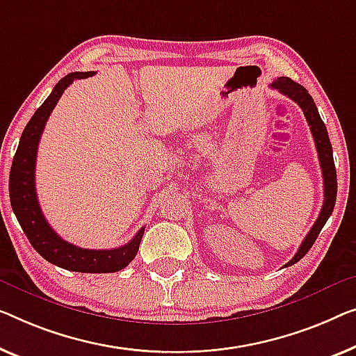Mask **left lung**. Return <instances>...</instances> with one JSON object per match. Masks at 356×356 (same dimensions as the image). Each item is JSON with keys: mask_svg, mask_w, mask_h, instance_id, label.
<instances>
[{"mask_svg": "<svg viewBox=\"0 0 356 356\" xmlns=\"http://www.w3.org/2000/svg\"><path fill=\"white\" fill-rule=\"evenodd\" d=\"M270 88L277 89L281 94L288 95L291 100L299 105L304 111L307 123L310 126L312 136H314L316 152H318V160H320L321 172H323V184H325V201H323L320 216H318L316 222L312 227L309 235L305 236V240L302 241V245L297 249L296 256L291 259V261L284 265V267H289L296 262H299L302 257L309 252V249L314 246L316 241L318 235L325 224L330 219L332 214L334 204H336V195H337V176H336V166H334V158H332V147L330 142V136H327L326 126L323 123L320 113H318V108L312 99V95L304 86H300L299 83L293 81V79L288 76H280L275 79V81L270 84Z\"/></svg>", "mask_w": 356, "mask_h": 356, "instance_id": "1", "label": "left lung"}]
</instances>
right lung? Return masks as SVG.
<instances>
[{
  "mask_svg": "<svg viewBox=\"0 0 356 356\" xmlns=\"http://www.w3.org/2000/svg\"><path fill=\"white\" fill-rule=\"evenodd\" d=\"M95 72H73L63 76L56 84L41 107L35 111L29 124L25 126L15 152L13 168L9 174V198L10 206L20 227L29 238L31 246L41 257L57 267L81 273H113L120 272L132 262L139 251L140 240L145 227L136 233L129 243L115 249H83L57 235L47 224L46 217L38 203L35 188V166L38 144L51 111L59 102L63 91L75 81L92 76Z\"/></svg>",
  "mask_w": 356,
  "mask_h": 356,
  "instance_id": "1",
  "label": "right lung"
}]
</instances>
